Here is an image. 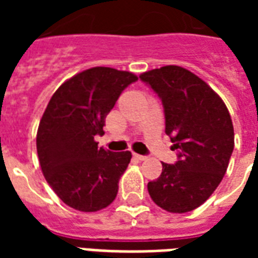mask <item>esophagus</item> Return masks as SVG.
I'll return each mask as SVG.
<instances>
[{
    "instance_id": "obj_1",
    "label": "esophagus",
    "mask_w": 258,
    "mask_h": 258,
    "mask_svg": "<svg viewBox=\"0 0 258 258\" xmlns=\"http://www.w3.org/2000/svg\"><path fill=\"white\" fill-rule=\"evenodd\" d=\"M133 155L135 159H138V161H146V158H147L145 157V155H141V154H133Z\"/></svg>"
}]
</instances>
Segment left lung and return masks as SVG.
I'll return each instance as SVG.
<instances>
[{
  "instance_id": "left-lung-1",
  "label": "left lung",
  "mask_w": 258,
  "mask_h": 258,
  "mask_svg": "<svg viewBox=\"0 0 258 258\" xmlns=\"http://www.w3.org/2000/svg\"><path fill=\"white\" fill-rule=\"evenodd\" d=\"M165 111L166 134L178 150L175 165L147 184L150 197L170 213H187L204 204L224 178L234 149L226 105L197 75L178 66L142 74Z\"/></svg>"
}]
</instances>
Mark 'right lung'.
I'll return each mask as SVG.
<instances>
[{"mask_svg":"<svg viewBox=\"0 0 258 258\" xmlns=\"http://www.w3.org/2000/svg\"><path fill=\"white\" fill-rule=\"evenodd\" d=\"M131 72L95 67L75 75L50 97L37 131L42 174L60 200L80 212H97L112 204L131 153L97 147L96 135L130 84Z\"/></svg>","mask_w":258,"mask_h":258,"instance_id":"1","label":"right lung"}]
</instances>
